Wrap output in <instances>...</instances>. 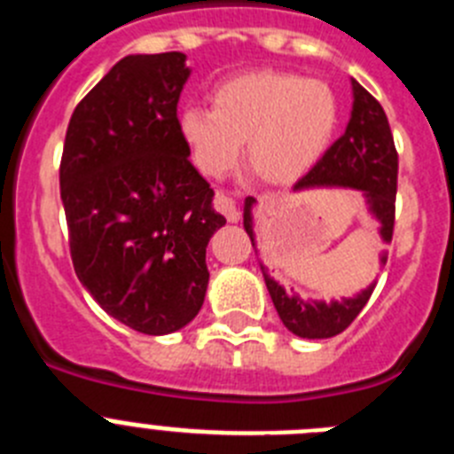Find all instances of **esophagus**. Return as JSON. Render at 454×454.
Returning <instances> with one entry per match:
<instances>
[{
    "mask_svg": "<svg viewBox=\"0 0 454 454\" xmlns=\"http://www.w3.org/2000/svg\"><path fill=\"white\" fill-rule=\"evenodd\" d=\"M214 207H215V211H218V214H223L224 218L230 220V223H236V220L240 218V211H239V207H236V202L230 198V195H224V192H218V195H215Z\"/></svg>",
    "mask_w": 454,
    "mask_h": 454,
    "instance_id": "obj_1",
    "label": "esophagus"
}]
</instances>
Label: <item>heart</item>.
<instances>
[{"mask_svg":"<svg viewBox=\"0 0 454 454\" xmlns=\"http://www.w3.org/2000/svg\"><path fill=\"white\" fill-rule=\"evenodd\" d=\"M211 104H188L177 115L179 138L207 177L230 170L246 143L256 177L286 186L320 161L339 127L334 90L298 72H240L211 90Z\"/></svg>","mask_w":454,"mask_h":454,"instance_id":"b5f03b06","label":"heart"}]
</instances>
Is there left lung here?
Returning <instances> with one entry per match:
<instances>
[{
    "mask_svg": "<svg viewBox=\"0 0 454 454\" xmlns=\"http://www.w3.org/2000/svg\"><path fill=\"white\" fill-rule=\"evenodd\" d=\"M352 90H355V104H352V118L346 134L334 140V145L325 152L323 159L295 184V191L311 186H350L366 191L371 211L382 223V239L391 240L393 224H395V191H398V150L393 143L382 104L362 83L352 82ZM252 204L254 198H247L243 227L250 240H254ZM266 286L277 314L293 334L302 339H330L348 330L352 320L362 314L375 284L359 293L356 298L332 304L304 302L298 295H288L270 277H266Z\"/></svg>",
    "mask_w": 454,
    "mask_h": 454,
    "instance_id": "8db88e82",
    "label": "left lung"
}]
</instances>
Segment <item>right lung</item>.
Wrapping results in <instances>:
<instances>
[{
	"mask_svg": "<svg viewBox=\"0 0 454 454\" xmlns=\"http://www.w3.org/2000/svg\"><path fill=\"white\" fill-rule=\"evenodd\" d=\"M188 74L182 51L124 56L74 108L59 168L79 282L152 336L198 316L207 243L224 224L177 134Z\"/></svg>",
	"mask_w": 454,
	"mask_h": 454,
	"instance_id": "right-lung-1",
	"label": "right lung"
}]
</instances>
